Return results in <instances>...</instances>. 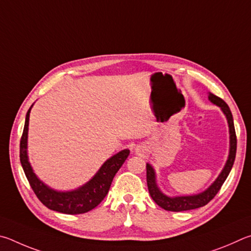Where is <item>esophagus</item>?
<instances>
[{
  "label": "esophagus",
  "instance_id": "esophagus-1",
  "mask_svg": "<svg viewBox=\"0 0 251 251\" xmlns=\"http://www.w3.org/2000/svg\"><path fill=\"white\" fill-rule=\"evenodd\" d=\"M135 150H137L138 153H142L143 152V149L141 147H137V149H135Z\"/></svg>",
  "mask_w": 251,
  "mask_h": 251
}]
</instances>
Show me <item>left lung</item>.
<instances>
[{
	"label": "left lung",
	"mask_w": 251,
	"mask_h": 251,
	"mask_svg": "<svg viewBox=\"0 0 251 251\" xmlns=\"http://www.w3.org/2000/svg\"><path fill=\"white\" fill-rule=\"evenodd\" d=\"M208 99L212 101L214 104H217L221 107L223 112L225 113L227 118L228 126H229V133H230V149H229V156L226 162V165L222 173L219 174L216 181H215L212 185H210L205 192L201 193L197 195L192 196H181V197H168L162 193L159 187L156 186L155 183V174L154 170H153L150 164H147V183L149 193L152 197V200L155 203L165 210H170V212H184V210H191L195 208L203 207L206 204H208L217 193L221 190L224 182L226 181L228 174L230 173V170L234 165L235 157H236V150H237V137L236 131L234 126V119H232V114L228 104L219 97L215 96L213 94H209Z\"/></svg>",
	"instance_id": "obj_1"
}]
</instances>
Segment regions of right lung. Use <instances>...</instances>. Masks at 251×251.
<instances>
[{"mask_svg": "<svg viewBox=\"0 0 251 251\" xmlns=\"http://www.w3.org/2000/svg\"><path fill=\"white\" fill-rule=\"evenodd\" d=\"M30 109H32V107L28 109L27 113H26L25 126L21 138L20 160L22 166H23L24 173L35 195L47 208L63 214L77 215L94 209L108 194L114 175L121 168L122 164L125 163L126 157L130 154V151L123 150L112 157H110L109 160L104 162L95 176L85 185L79 187L78 190L70 192H56L39 181L33 172L32 166H30L27 159L26 148H27V131Z\"/></svg>", "mask_w": 251, "mask_h": 251, "instance_id": "right-lung-1", "label": "right lung"}]
</instances>
